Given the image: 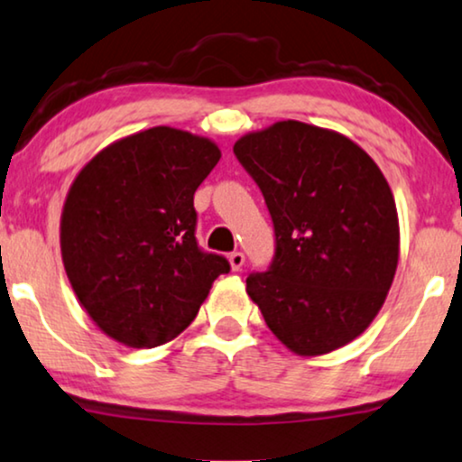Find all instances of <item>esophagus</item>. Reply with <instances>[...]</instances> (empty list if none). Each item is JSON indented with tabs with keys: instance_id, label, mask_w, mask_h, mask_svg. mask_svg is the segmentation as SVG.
Masks as SVG:
<instances>
[{
	"instance_id": "obj_1",
	"label": "esophagus",
	"mask_w": 462,
	"mask_h": 462,
	"mask_svg": "<svg viewBox=\"0 0 462 462\" xmlns=\"http://www.w3.org/2000/svg\"><path fill=\"white\" fill-rule=\"evenodd\" d=\"M244 261H245V256H244V253H239V250H236V253L229 254V263H231L233 272H239V269L244 267Z\"/></svg>"
}]
</instances>
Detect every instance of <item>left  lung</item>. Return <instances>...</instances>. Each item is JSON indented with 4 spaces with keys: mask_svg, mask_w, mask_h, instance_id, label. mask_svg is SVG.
<instances>
[{
    "mask_svg": "<svg viewBox=\"0 0 462 462\" xmlns=\"http://www.w3.org/2000/svg\"><path fill=\"white\" fill-rule=\"evenodd\" d=\"M233 152L261 189L275 250L245 278L267 327L301 356L327 355L371 325L399 261L397 208L363 148L299 121L244 135Z\"/></svg>",
    "mask_w": 462,
    "mask_h": 462,
    "instance_id": "8db88e82",
    "label": "left lung"
}]
</instances>
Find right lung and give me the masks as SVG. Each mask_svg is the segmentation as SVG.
I'll return each mask as SVG.
<instances>
[{
  "instance_id": "add662e5",
  "label": "right lung",
  "mask_w": 462,
  "mask_h": 462,
  "mask_svg": "<svg viewBox=\"0 0 462 462\" xmlns=\"http://www.w3.org/2000/svg\"><path fill=\"white\" fill-rule=\"evenodd\" d=\"M220 161L217 143L152 127L101 151L78 173L61 217L63 265L101 331L131 348L182 333L223 254L197 242L195 190Z\"/></svg>"
}]
</instances>
